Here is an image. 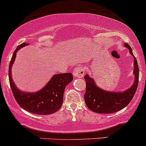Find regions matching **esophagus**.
Segmentation results:
<instances>
[{"label": "esophagus", "instance_id": "1", "mask_svg": "<svg viewBox=\"0 0 146 146\" xmlns=\"http://www.w3.org/2000/svg\"><path fill=\"white\" fill-rule=\"evenodd\" d=\"M85 69L83 67H77L74 70L73 75L74 76L77 78H81L84 76Z\"/></svg>", "mask_w": 146, "mask_h": 146}]
</instances>
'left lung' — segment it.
Wrapping results in <instances>:
<instances>
[{
  "label": "left lung",
  "mask_w": 146,
  "mask_h": 146,
  "mask_svg": "<svg viewBox=\"0 0 146 146\" xmlns=\"http://www.w3.org/2000/svg\"><path fill=\"white\" fill-rule=\"evenodd\" d=\"M124 45L129 50L134 58V74L135 80L132 86L124 92H108L101 89L96 85L92 78L86 74L84 76L86 82V90L84 95L85 102L90 110L100 114H110L121 110L126 107L135 95L139 83V66L137 60L132 53L130 46L125 43Z\"/></svg>",
  "instance_id": "left-lung-1"
}]
</instances>
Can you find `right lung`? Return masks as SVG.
Segmentation results:
<instances>
[{"mask_svg": "<svg viewBox=\"0 0 146 146\" xmlns=\"http://www.w3.org/2000/svg\"><path fill=\"white\" fill-rule=\"evenodd\" d=\"M28 43L21 44L13 54L9 66V80L11 91L18 104L28 112L35 114L47 115L54 113L63 104V94L66 86L73 80L72 73L58 74L52 76L47 85L36 92H24L18 89L11 78V67L15 60L16 52Z\"/></svg>", "mask_w": 146, "mask_h": 146, "instance_id": "right-lung-1", "label": "right lung"}]
</instances>
